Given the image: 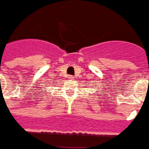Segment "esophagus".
Wrapping results in <instances>:
<instances>
[{"label":"esophagus","mask_w":149,"mask_h":149,"mask_svg":"<svg viewBox=\"0 0 149 149\" xmlns=\"http://www.w3.org/2000/svg\"><path fill=\"white\" fill-rule=\"evenodd\" d=\"M69 79H70V80H73L74 77H72V76H70V77H69Z\"/></svg>","instance_id":"obj_1"}]
</instances>
